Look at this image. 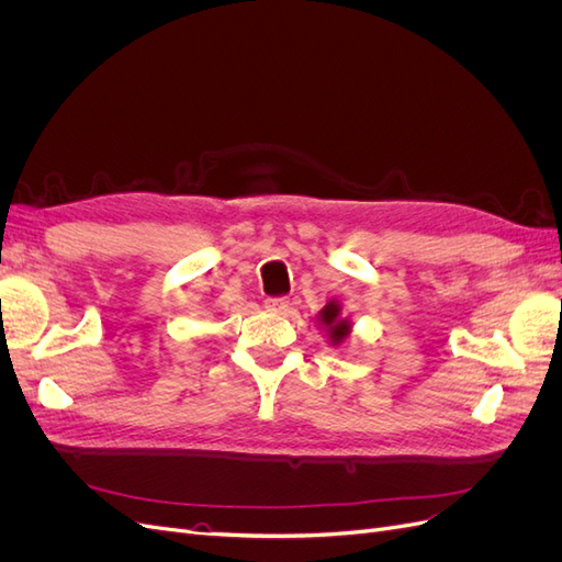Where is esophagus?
I'll return each mask as SVG.
<instances>
[{
    "instance_id": "esophagus-1",
    "label": "esophagus",
    "mask_w": 562,
    "mask_h": 562,
    "mask_svg": "<svg viewBox=\"0 0 562 562\" xmlns=\"http://www.w3.org/2000/svg\"><path fill=\"white\" fill-rule=\"evenodd\" d=\"M288 304H291L288 302V297H267L265 300V307L274 314H283L288 310Z\"/></svg>"
}]
</instances>
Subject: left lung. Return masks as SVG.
Returning <instances> with one entry per match:
<instances>
[{"instance_id": "8db88e82", "label": "left lung", "mask_w": 562, "mask_h": 562, "mask_svg": "<svg viewBox=\"0 0 562 562\" xmlns=\"http://www.w3.org/2000/svg\"><path fill=\"white\" fill-rule=\"evenodd\" d=\"M339 312H342V310H339L337 300H330L326 307L318 312L321 326H326V333H328L333 345H342L345 339L349 337V333H351V323L347 318L339 316Z\"/></svg>"}]
</instances>
